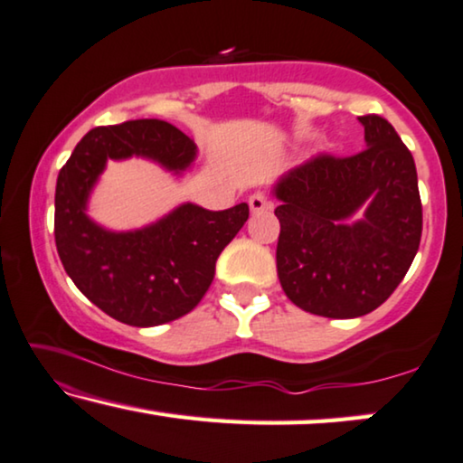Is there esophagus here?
Instances as JSON below:
<instances>
[{"label":"esophagus","instance_id":"esophagus-1","mask_svg":"<svg viewBox=\"0 0 463 463\" xmlns=\"http://www.w3.org/2000/svg\"><path fill=\"white\" fill-rule=\"evenodd\" d=\"M250 207L253 213H260V212H269L272 210V201L269 199V194L262 193V191H256L250 197Z\"/></svg>","mask_w":463,"mask_h":463}]
</instances>
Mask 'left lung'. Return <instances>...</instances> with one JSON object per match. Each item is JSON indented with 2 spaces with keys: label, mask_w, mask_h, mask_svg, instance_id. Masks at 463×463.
I'll use <instances>...</instances> for the list:
<instances>
[{
  "label": "left lung",
  "mask_w": 463,
  "mask_h": 463,
  "mask_svg": "<svg viewBox=\"0 0 463 463\" xmlns=\"http://www.w3.org/2000/svg\"><path fill=\"white\" fill-rule=\"evenodd\" d=\"M367 148L318 153L275 188L277 275L291 302L329 318L375 310L405 279L421 239L413 155L380 115H361ZM363 204L365 220L346 225Z\"/></svg>",
  "instance_id": "1"
}]
</instances>
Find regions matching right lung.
Segmentation results:
<instances>
[{
    "label": "right lung",
    "instance_id": "add662e5",
    "mask_svg": "<svg viewBox=\"0 0 463 463\" xmlns=\"http://www.w3.org/2000/svg\"><path fill=\"white\" fill-rule=\"evenodd\" d=\"M132 155L184 169L194 159V142L161 119L90 129L58 174L54 237L64 270L90 302L126 325L155 327L201 302L218 256L250 218V207L207 212L186 203L142 231H104L86 216L88 194L107 159Z\"/></svg>",
    "mask_w": 463,
    "mask_h": 463
}]
</instances>
